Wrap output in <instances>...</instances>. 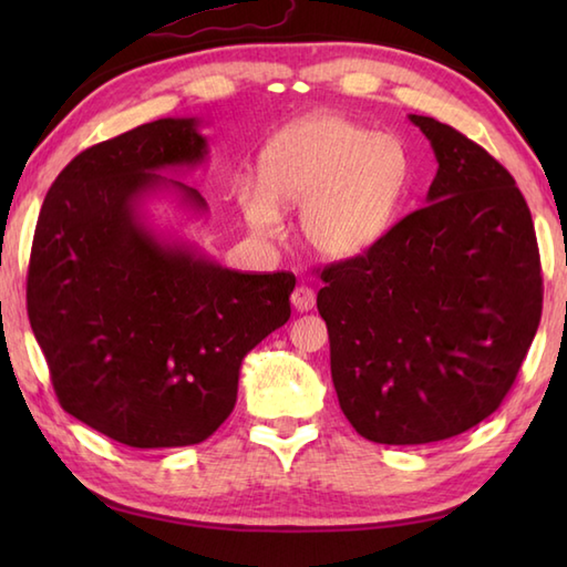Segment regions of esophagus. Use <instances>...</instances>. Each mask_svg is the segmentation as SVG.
Masks as SVG:
<instances>
[{
    "label": "esophagus",
    "instance_id": "1",
    "mask_svg": "<svg viewBox=\"0 0 567 567\" xmlns=\"http://www.w3.org/2000/svg\"><path fill=\"white\" fill-rule=\"evenodd\" d=\"M290 302L297 311H309L311 307L317 305V295H315V290H311V287L299 285V287H295Z\"/></svg>",
    "mask_w": 567,
    "mask_h": 567
}]
</instances>
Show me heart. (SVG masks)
Returning a JSON list of instances; mask_svg holds the SVG:
<instances>
[{
	"label": "heart",
	"instance_id": "heart-1",
	"mask_svg": "<svg viewBox=\"0 0 567 567\" xmlns=\"http://www.w3.org/2000/svg\"><path fill=\"white\" fill-rule=\"evenodd\" d=\"M400 138L370 134L343 116H311L285 128L260 161V185L240 179L236 199L252 231H280V209H299L309 250L343 260L388 231L406 185Z\"/></svg>",
	"mask_w": 567,
	"mask_h": 567
}]
</instances>
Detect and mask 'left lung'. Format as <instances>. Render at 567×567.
<instances>
[{
	"label": "left lung",
	"mask_w": 567,
	"mask_h": 567,
	"mask_svg": "<svg viewBox=\"0 0 567 567\" xmlns=\"http://www.w3.org/2000/svg\"><path fill=\"white\" fill-rule=\"evenodd\" d=\"M436 155L426 207L323 268L331 378L360 436L419 445L477 426L512 390L544 302L532 212L461 131L409 114Z\"/></svg>",
	"instance_id": "8db88e82"
}]
</instances>
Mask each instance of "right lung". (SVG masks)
<instances>
[{"label":"right lung","mask_w":567,"mask_h":567,"mask_svg":"<svg viewBox=\"0 0 567 567\" xmlns=\"http://www.w3.org/2000/svg\"><path fill=\"white\" fill-rule=\"evenodd\" d=\"M207 153L195 116L131 128L72 158L35 224L27 305L60 406L131 449L209 439L244 358L292 311V272L221 268L143 216L163 189L207 212L195 187L158 175Z\"/></svg>","instance_id":"1"}]
</instances>
